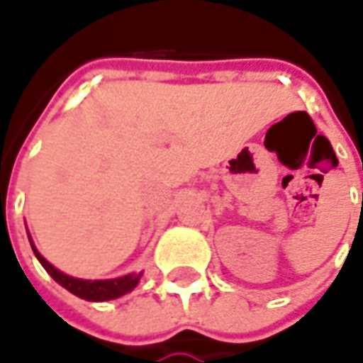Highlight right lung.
<instances>
[{
    "label": "right lung",
    "instance_id": "obj_1",
    "mask_svg": "<svg viewBox=\"0 0 363 363\" xmlns=\"http://www.w3.org/2000/svg\"><path fill=\"white\" fill-rule=\"evenodd\" d=\"M31 242V240H29ZM31 247L35 255H37V259L40 261V265L47 269L50 277L57 281L58 285H62V287L70 291L72 295L80 296V298H86V301H111V298H118V296L125 295L129 291H133V289L138 287L139 279L143 273H131V275H123V277L118 279H98V281H90V279H76L70 277V275H65L62 271H58L57 267H52L49 261L45 259L39 252H37V247L33 245Z\"/></svg>",
    "mask_w": 363,
    "mask_h": 363
}]
</instances>
